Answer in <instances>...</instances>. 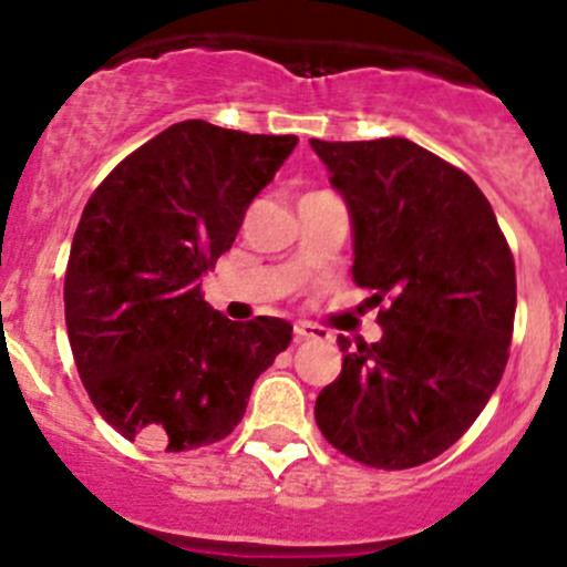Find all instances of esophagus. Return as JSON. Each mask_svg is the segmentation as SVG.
<instances>
[{
	"instance_id": "34e87169",
	"label": "esophagus",
	"mask_w": 567,
	"mask_h": 567,
	"mask_svg": "<svg viewBox=\"0 0 567 567\" xmlns=\"http://www.w3.org/2000/svg\"><path fill=\"white\" fill-rule=\"evenodd\" d=\"M293 337H296V342H305V340H331L329 331L320 329V326H312V323H296V326H293Z\"/></svg>"
}]
</instances>
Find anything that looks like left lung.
<instances>
[{
  "instance_id": "left-lung-1",
  "label": "left lung",
  "mask_w": 567,
  "mask_h": 567,
  "mask_svg": "<svg viewBox=\"0 0 567 567\" xmlns=\"http://www.w3.org/2000/svg\"><path fill=\"white\" fill-rule=\"evenodd\" d=\"M353 230V282L379 342L340 340L342 373L316 400L331 447L373 468L433 461L499 386L516 318V262L477 183L425 147L386 136L310 140Z\"/></svg>"
}]
</instances>
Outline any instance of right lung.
Masks as SVG:
<instances>
[{
  "instance_id": "add662e5",
  "label": "right lung",
  "mask_w": 567,
  "mask_h": 567,
  "mask_svg": "<svg viewBox=\"0 0 567 567\" xmlns=\"http://www.w3.org/2000/svg\"><path fill=\"white\" fill-rule=\"evenodd\" d=\"M296 142L183 120L84 205L65 271L68 340L90 400L128 442L167 453L221 442L290 346L288 320L238 323L199 285Z\"/></svg>"
}]
</instances>
